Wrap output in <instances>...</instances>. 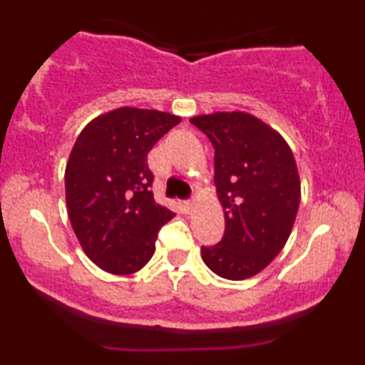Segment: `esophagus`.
<instances>
[{"label":"esophagus","instance_id":"obj_1","mask_svg":"<svg viewBox=\"0 0 365 365\" xmlns=\"http://www.w3.org/2000/svg\"><path fill=\"white\" fill-rule=\"evenodd\" d=\"M182 206H183V209H185V211L188 212L192 207H194V200H183Z\"/></svg>","mask_w":365,"mask_h":365}]
</instances>
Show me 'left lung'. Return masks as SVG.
<instances>
[{
  "instance_id": "obj_1",
  "label": "left lung",
  "mask_w": 365,
  "mask_h": 365,
  "mask_svg": "<svg viewBox=\"0 0 365 365\" xmlns=\"http://www.w3.org/2000/svg\"><path fill=\"white\" fill-rule=\"evenodd\" d=\"M190 121L215 148V185L225 209V235L200 249L202 261L221 278H252L282 252L295 223V158L274 128L249 113H212Z\"/></svg>"
}]
</instances>
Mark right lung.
I'll list each match as a JSON object with an SVG mask.
<instances>
[{"instance_id":"right-lung-1","label":"right lung","mask_w":365,"mask_h":365,"mask_svg":"<svg viewBox=\"0 0 365 365\" xmlns=\"http://www.w3.org/2000/svg\"><path fill=\"white\" fill-rule=\"evenodd\" d=\"M182 118L123 106L98 116L75 140L65 170L66 207L83 252L111 274L149 262L175 212L156 204L148 154Z\"/></svg>"}]
</instances>
